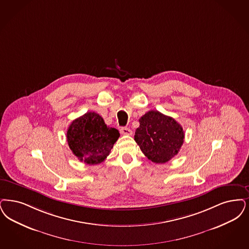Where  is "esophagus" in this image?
I'll list each match as a JSON object with an SVG mask.
<instances>
[{
	"instance_id": "esophagus-1",
	"label": "esophagus",
	"mask_w": 249,
	"mask_h": 249,
	"mask_svg": "<svg viewBox=\"0 0 249 249\" xmlns=\"http://www.w3.org/2000/svg\"><path fill=\"white\" fill-rule=\"evenodd\" d=\"M120 132H121L123 135H131V133H132L131 129H129V128H127V127H122V128L120 129Z\"/></svg>"
}]
</instances>
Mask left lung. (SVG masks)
I'll return each mask as SVG.
<instances>
[{"label": "left lung", "instance_id": "left-lung-1", "mask_svg": "<svg viewBox=\"0 0 249 249\" xmlns=\"http://www.w3.org/2000/svg\"><path fill=\"white\" fill-rule=\"evenodd\" d=\"M139 122L134 140L148 160L163 164L179 153L184 141V131L176 120L151 110Z\"/></svg>", "mask_w": 249, "mask_h": 249}]
</instances>
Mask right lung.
I'll use <instances>...</instances> for the list:
<instances>
[{
  "mask_svg": "<svg viewBox=\"0 0 249 249\" xmlns=\"http://www.w3.org/2000/svg\"><path fill=\"white\" fill-rule=\"evenodd\" d=\"M119 137V130L107 126L95 112H87L73 120L67 132L72 153L89 165H96L106 160Z\"/></svg>",
  "mask_w": 249,
  "mask_h": 249,
  "instance_id": "right-lung-1",
  "label": "right lung"
}]
</instances>
